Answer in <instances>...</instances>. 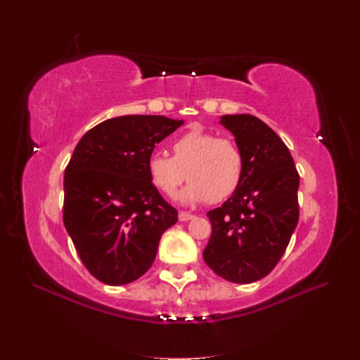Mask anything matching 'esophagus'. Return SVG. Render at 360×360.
I'll return each mask as SVG.
<instances>
[{
	"instance_id": "34e87169",
	"label": "esophagus",
	"mask_w": 360,
	"mask_h": 360,
	"mask_svg": "<svg viewBox=\"0 0 360 360\" xmlns=\"http://www.w3.org/2000/svg\"><path fill=\"white\" fill-rule=\"evenodd\" d=\"M179 219H180L181 222H188V221L193 219V214H191V213H188V212H180V213H179Z\"/></svg>"
}]
</instances>
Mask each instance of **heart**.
Listing matches in <instances>:
<instances>
[{
	"instance_id": "obj_1",
	"label": "heart",
	"mask_w": 360,
	"mask_h": 360,
	"mask_svg": "<svg viewBox=\"0 0 360 360\" xmlns=\"http://www.w3.org/2000/svg\"><path fill=\"white\" fill-rule=\"evenodd\" d=\"M243 169V153L234 141L202 130H191L174 141L172 156L155 151L147 159L150 180L169 198L188 176L191 183L181 193L186 204L230 198L240 186Z\"/></svg>"
}]
</instances>
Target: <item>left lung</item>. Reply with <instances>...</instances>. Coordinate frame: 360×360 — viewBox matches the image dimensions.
Segmentation results:
<instances>
[{
    "mask_svg": "<svg viewBox=\"0 0 360 360\" xmlns=\"http://www.w3.org/2000/svg\"><path fill=\"white\" fill-rule=\"evenodd\" d=\"M245 169L240 186L207 213L212 237L202 258L216 275L250 284L269 275L284 255L299 222V174L290 150L264 122L249 114L222 115Z\"/></svg>",
    "mask_w": 360,
    "mask_h": 360,
    "instance_id": "obj_1",
    "label": "left lung"
}]
</instances>
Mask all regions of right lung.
I'll return each mask as SVG.
<instances>
[{
	"label": "right lung",
	"mask_w": 360,
	"mask_h": 360,
	"mask_svg": "<svg viewBox=\"0 0 360 360\" xmlns=\"http://www.w3.org/2000/svg\"><path fill=\"white\" fill-rule=\"evenodd\" d=\"M183 123L163 115L114 117L73 150L64 171L63 221L84 266L106 285L143 276L162 234L179 221L151 183L147 159Z\"/></svg>",
	"instance_id": "add662e5"
}]
</instances>
